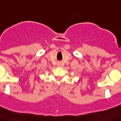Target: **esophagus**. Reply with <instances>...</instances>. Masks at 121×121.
<instances>
[{
    "mask_svg": "<svg viewBox=\"0 0 121 121\" xmlns=\"http://www.w3.org/2000/svg\"><path fill=\"white\" fill-rule=\"evenodd\" d=\"M58 66H60V64H58Z\"/></svg>",
    "mask_w": 121,
    "mask_h": 121,
    "instance_id": "obj_1",
    "label": "esophagus"
}]
</instances>
